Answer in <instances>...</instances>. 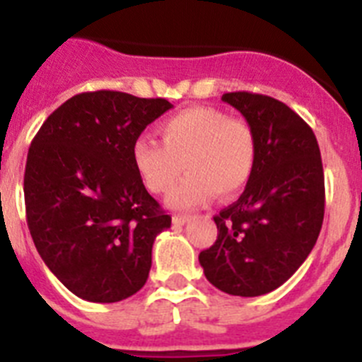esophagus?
Wrapping results in <instances>:
<instances>
[{"label": "esophagus", "instance_id": "obj_1", "mask_svg": "<svg viewBox=\"0 0 362 362\" xmlns=\"http://www.w3.org/2000/svg\"><path fill=\"white\" fill-rule=\"evenodd\" d=\"M190 219H192V216H187V214H175V216L172 217L174 225H187Z\"/></svg>", "mask_w": 362, "mask_h": 362}]
</instances>
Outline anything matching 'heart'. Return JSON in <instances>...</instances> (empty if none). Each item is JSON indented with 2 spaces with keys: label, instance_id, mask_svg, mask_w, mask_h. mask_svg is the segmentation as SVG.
Here are the masks:
<instances>
[{
  "label": "heart",
  "instance_id": "1",
  "mask_svg": "<svg viewBox=\"0 0 362 362\" xmlns=\"http://www.w3.org/2000/svg\"><path fill=\"white\" fill-rule=\"evenodd\" d=\"M161 145L137 137L132 145L134 168L153 194H168L181 174L168 204L188 210L221 196L238 194L250 179L257 159V137L243 117H228L214 107H190L159 124Z\"/></svg>",
  "mask_w": 362,
  "mask_h": 362
}]
</instances>
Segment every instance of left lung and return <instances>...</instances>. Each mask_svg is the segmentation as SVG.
I'll return each mask as SVG.
<instances>
[{
	"mask_svg": "<svg viewBox=\"0 0 362 362\" xmlns=\"http://www.w3.org/2000/svg\"><path fill=\"white\" fill-rule=\"evenodd\" d=\"M257 137V159L245 192L214 221L217 239L199 254L221 292L257 297L279 288L305 263L325 217V174L312 129L270 95L230 92Z\"/></svg>",
	"mask_w": 362,
	"mask_h": 362,
	"instance_id": "1",
	"label": "left lung"
}]
</instances>
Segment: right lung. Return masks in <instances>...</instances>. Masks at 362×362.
Segmentation results:
<instances>
[{
	"label": "right lung",
	"mask_w": 362,
	"mask_h": 362,
	"mask_svg": "<svg viewBox=\"0 0 362 362\" xmlns=\"http://www.w3.org/2000/svg\"><path fill=\"white\" fill-rule=\"evenodd\" d=\"M166 99L83 92L47 117L25 166L32 241L57 279L90 303H117L145 286L152 246L172 217L146 192L132 145L170 110Z\"/></svg>",
	"instance_id": "1"
}]
</instances>
